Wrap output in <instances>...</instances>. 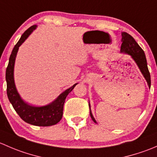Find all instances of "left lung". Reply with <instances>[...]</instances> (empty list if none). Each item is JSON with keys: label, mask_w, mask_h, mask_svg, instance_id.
Masks as SVG:
<instances>
[{"label": "left lung", "mask_w": 157, "mask_h": 157, "mask_svg": "<svg viewBox=\"0 0 157 157\" xmlns=\"http://www.w3.org/2000/svg\"><path fill=\"white\" fill-rule=\"evenodd\" d=\"M121 53L127 54L130 55L134 60V62L137 64V67L140 69V72L143 74L144 77L147 80V85L149 87H150L151 85V80H150V74L149 72L148 67H147V63L146 56H145L144 52L143 49L139 46L134 38L129 35L128 33L123 32L121 33ZM89 106H90V114L91 118L95 123H97L92 114L91 109H90V104L89 102Z\"/></svg>", "instance_id": "obj_1"}]
</instances>
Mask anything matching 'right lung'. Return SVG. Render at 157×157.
Segmentation results:
<instances>
[{
	"instance_id": "1",
	"label": "right lung",
	"mask_w": 157,
	"mask_h": 157,
	"mask_svg": "<svg viewBox=\"0 0 157 157\" xmlns=\"http://www.w3.org/2000/svg\"><path fill=\"white\" fill-rule=\"evenodd\" d=\"M37 26L33 25L24 32L21 38L13 49L9 58L8 66L6 70V81H7V93L9 101L12 104L17 113L26 123L36 126H52L61 121L63 115V108L67 95L71 93L77 84L61 93L56 99L51 103L43 106H34L25 102L19 94L14 82V64L19 47L25 42L29 36L36 29Z\"/></svg>"
}]
</instances>
